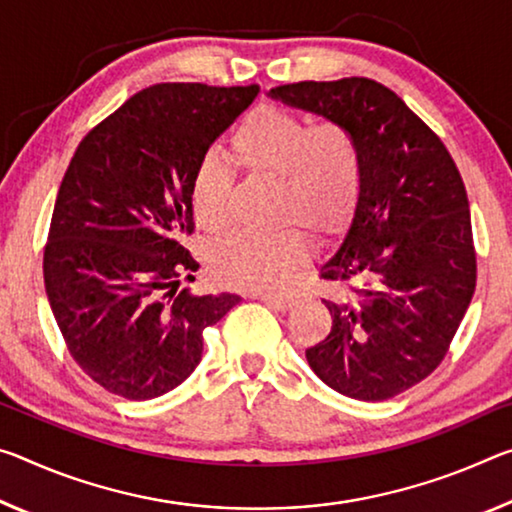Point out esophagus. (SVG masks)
Returning a JSON list of instances; mask_svg holds the SVG:
<instances>
[{
  "label": "esophagus",
  "mask_w": 512,
  "mask_h": 512,
  "mask_svg": "<svg viewBox=\"0 0 512 512\" xmlns=\"http://www.w3.org/2000/svg\"><path fill=\"white\" fill-rule=\"evenodd\" d=\"M259 300H262V303H266L269 307H273V310H280V312H287L289 307L296 303V298L275 296V294H259Z\"/></svg>",
  "instance_id": "obj_1"
}]
</instances>
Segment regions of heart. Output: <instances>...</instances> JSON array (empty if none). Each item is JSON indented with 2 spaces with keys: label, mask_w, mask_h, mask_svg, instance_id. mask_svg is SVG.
Segmentation results:
<instances>
[{
  "label": "heart",
  "mask_w": 512,
  "mask_h": 512,
  "mask_svg": "<svg viewBox=\"0 0 512 512\" xmlns=\"http://www.w3.org/2000/svg\"><path fill=\"white\" fill-rule=\"evenodd\" d=\"M232 152L253 175L278 180L273 218L296 223L314 237L335 232L358 200L360 145L339 123H310L298 113L257 107L232 134ZM232 173L209 154L200 161L191 184L196 223L221 232L230 223ZM305 255L296 227L275 232H237L218 241L209 253L214 280L237 289L278 287Z\"/></svg>",
  "instance_id": "obj_1"
}]
</instances>
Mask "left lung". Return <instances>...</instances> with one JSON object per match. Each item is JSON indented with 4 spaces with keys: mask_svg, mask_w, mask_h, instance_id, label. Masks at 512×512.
Instances as JSON below:
<instances>
[{
    "mask_svg": "<svg viewBox=\"0 0 512 512\" xmlns=\"http://www.w3.org/2000/svg\"><path fill=\"white\" fill-rule=\"evenodd\" d=\"M271 100L351 129L360 145L358 200L323 280L328 337L305 358L335 392L385 401L442 362L476 289L465 184L444 143L399 95L364 77L300 81Z\"/></svg>",
    "mask_w": 512,
    "mask_h": 512,
    "instance_id": "8db88e82",
    "label": "left lung"
}]
</instances>
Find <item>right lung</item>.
<instances>
[{
	"instance_id": "1",
	"label": "right lung",
	"mask_w": 512,
	"mask_h": 512,
	"mask_svg": "<svg viewBox=\"0 0 512 512\" xmlns=\"http://www.w3.org/2000/svg\"><path fill=\"white\" fill-rule=\"evenodd\" d=\"M259 86L157 84L88 132L63 175L43 275L68 351L97 385L148 401L182 385L202 358V330L237 294L180 289L198 262L193 175Z\"/></svg>"
}]
</instances>
